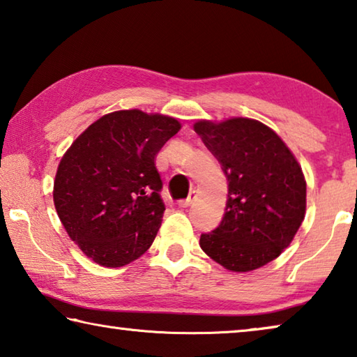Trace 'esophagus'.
<instances>
[{
	"mask_svg": "<svg viewBox=\"0 0 357 357\" xmlns=\"http://www.w3.org/2000/svg\"><path fill=\"white\" fill-rule=\"evenodd\" d=\"M195 198H197V193H195V190L193 192H190V195L185 198V200H179L178 202V204H179V208H187V206H190V204L195 202Z\"/></svg>",
	"mask_w": 357,
	"mask_h": 357,
	"instance_id": "34e87169",
	"label": "esophagus"
}]
</instances>
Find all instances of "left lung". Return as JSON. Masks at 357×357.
I'll list each match as a JSON object with an SVG mask.
<instances>
[{
  "instance_id": "8db88e82",
  "label": "left lung",
  "mask_w": 357,
  "mask_h": 357,
  "mask_svg": "<svg viewBox=\"0 0 357 357\" xmlns=\"http://www.w3.org/2000/svg\"><path fill=\"white\" fill-rule=\"evenodd\" d=\"M193 129L219 160L228 181L220 225L200 247L223 268L249 273L291 243L305 215V179L291 151L255 119L198 121Z\"/></svg>"
}]
</instances>
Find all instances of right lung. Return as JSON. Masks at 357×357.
Wrapping results in <instances>:
<instances>
[{
	"instance_id": "obj_1",
	"label": "right lung",
	"mask_w": 357,
	"mask_h": 357,
	"mask_svg": "<svg viewBox=\"0 0 357 357\" xmlns=\"http://www.w3.org/2000/svg\"><path fill=\"white\" fill-rule=\"evenodd\" d=\"M179 129L165 114L119 110L99 118L66 151L53 202L69 238L94 263L121 268L153 244L165 211L154 160Z\"/></svg>"
}]
</instances>
